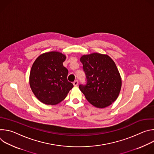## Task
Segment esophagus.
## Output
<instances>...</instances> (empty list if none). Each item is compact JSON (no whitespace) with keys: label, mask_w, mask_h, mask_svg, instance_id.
I'll use <instances>...</instances> for the list:
<instances>
[{"label":"esophagus","mask_w":154,"mask_h":154,"mask_svg":"<svg viewBox=\"0 0 154 154\" xmlns=\"http://www.w3.org/2000/svg\"><path fill=\"white\" fill-rule=\"evenodd\" d=\"M78 83H79V82L78 80H75L74 82H73V85L74 86H77L78 85Z\"/></svg>","instance_id":"obj_1"}]
</instances>
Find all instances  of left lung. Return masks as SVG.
<instances>
[{"label": "left lung", "mask_w": 154, "mask_h": 154, "mask_svg": "<svg viewBox=\"0 0 154 154\" xmlns=\"http://www.w3.org/2000/svg\"><path fill=\"white\" fill-rule=\"evenodd\" d=\"M86 75V85L79 88L93 106L102 108L110 105L118 98L122 81L113 60L107 55L93 53L80 58Z\"/></svg>", "instance_id": "left-lung-1"}]
</instances>
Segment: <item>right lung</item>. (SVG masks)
Wrapping results in <instances>:
<instances>
[{"label": "right lung", "instance_id": "1", "mask_svg": "<svg viewBox=\"0 0 154 154\" xmlns=\"http://www.w3.org/2000/svg\"><path fill=\"white\" fill-rule=\"evenodd\" d=\"M66 56L58 52L39 55L31 68L29 83L36 98L47 105H56L67 96L74 85L68 81V70L63 66Z\"/></svg>", "mask_w": 154, "mask_h": 154}]
</instances>
